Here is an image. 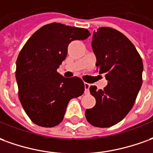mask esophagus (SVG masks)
<instances>
[{
	"instance_id": "1",
	"label": "esophagus",
	"mask_w": 153,
	"mask_h": 153,
	"mask_svg": "<svg viewBox=\"0 0 153 153\" xmlns=\"http://www.w3.org/2000/svg\"><path fill=\"white\" fill-rule=\"evenodd\" d=\"M84 87H85V94H88L89 93V87H90V84L87 82H84Z\"/></svg>"
}]
</instances>
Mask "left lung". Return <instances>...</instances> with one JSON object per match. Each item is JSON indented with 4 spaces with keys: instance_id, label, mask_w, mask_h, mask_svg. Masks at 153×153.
<instances>
[{
    "instance_id": "8db88e82",
    "label": "left lung",
    "mask_w": 153,
    "mask_h": 153,
    "mask_svg": "<svg viewBox=\"0 0 153 153\" xmlns=\"http://www.w3.org/2000/svg\"><path fill=\"white\" fill-rule=\"evenodd\" d=\"M91 46L99 74L108 81L104 89L91 86L96 105L87 109V122L97 127H110L130 111L143 84V64L134 45L125 35L111 27L94 31Z\"/></svg>"
}]
</instances>
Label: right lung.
Here are the masks:
<instances>
[{"instance_id":"right-lung-1","label":"right lung","mask_w":153,"mask_h":153,"mask_svg":"<svg viewBox=\"0 0 153 153\" xmlns=\"http://www.w3.org/2000/svg\"><path fill=\"white\" fill-rule=\"evenodd\" d=\"M90 35L87 29L54 22L41 27L22 47L16 69L18 96L35 124L57 126L62 122L69 101L83 94L82 79L66 78L56 70L66 59L68 45Z\"/></svg>"}]
</instances>
